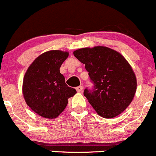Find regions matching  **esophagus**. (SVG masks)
<instances>
[{"mask_svg":"<svg viewBox=\"0 0 156 156\" xmlns=\"http://www.w3.org/2000/svg\"><path fill=\"white\" fill-rule=\"evenodd\" d=\"M76 90L78 92H83V87L82 86H79V87H76Z\"/></svg>","mask_w":156,"mask_h":156,"instance_id":"34e87169","label":"esophagus"}]
</instances>
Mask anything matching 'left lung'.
Returning <instances> with one entry per match:
<instances>
[{
	"mask_svg": "<svg viewBox=\"0 0 156 156\" xmlns=\"http://www.w3.org/2000/svg\"><path fill=\"white\" fill-rule=\"evenodd\" d=\"M73 54L85 64L94 83L93 90L86 89L83 94L98 115L110 119L124 112L137 87L135 73L125 57L105 46L80 48Z\"/></svg>",
	"mask_w": 156,
	"mask_h": 156,
	"instance_id": "left-lung-1",
	"label": "left lung"
}]
</instances>
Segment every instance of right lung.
<instances>
[{"mask_svg": "<svg viewBox=\"0 0 156 156\" xmlns=\"http://www.w3.org/2000/svg\"><path fill=\"white\" fill-rule=\"evenodd\" d=\"M69 53L49 51L39 55L25 73L23 94L26 104L42 117L55 119L65 109L68 99L76 94L68 87L60 67Z\"/></svg>", "mask_w": 156, "mask_h": 156, "instance_id": "obj_1", "label": "right lung"}]
</instances>
